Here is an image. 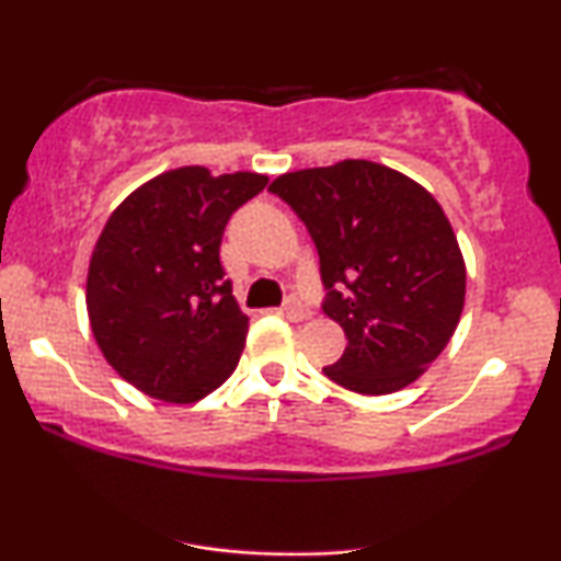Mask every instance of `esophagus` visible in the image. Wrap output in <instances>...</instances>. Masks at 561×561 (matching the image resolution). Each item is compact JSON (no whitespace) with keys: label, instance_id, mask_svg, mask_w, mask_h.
Wrapping results in <instances>:
<instances>
[{"label":"esophagus","instance_id":"esophagus-1","mask_svg":"<svg viewBox=\"0 0 561 561\" xmlns=\"http://www.w3.org/2000/svg\"><path fill=\"white\" fill-rule=\"evenodd\" d=\"M285 317L293 319V321H306L308 317H311V308L302 306L298 298H289L287 306H285Z\"/></svg>","mask_w":561,"mask_h":561}]
</instances>
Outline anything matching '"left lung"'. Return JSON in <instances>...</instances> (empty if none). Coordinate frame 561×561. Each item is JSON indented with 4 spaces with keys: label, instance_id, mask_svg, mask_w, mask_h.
Returning a JSON list of instances; mask_svg holds the SVG:
<instances>
[{
    "label": "left lung",
    "instance_id": "left-lung-1",
    "mask_svg": "<svg viewBox=\"0 0 561 561\" xmlns=\"http://www.w3.org/2000/svg\"><path fill=\"white\" fill-rule=\"evenodd\" d=\"M268 190L306 224L324 313L345 332L343 358L324 375L362 396L416 382L454 337L467 293L465 255L437 199L371 160L282 173Z\"/></svg>",
    "mask_w": 561,
    "mask_h": 561
}]
</instances>
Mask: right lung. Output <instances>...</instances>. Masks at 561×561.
I'll list each match as a JSON object with an SVG mask.
<instances>
[{
	"instance_id": "1",
	"label": "right lung",
	"mask_w": 561,
	"mask_h": 561,
	"mask_svg": "<svg viewBox=\"0 0 561 561\" xmlns=\"http://www.w3.org/2000/svg\"><path fill=\"white\" fill-rule=\"evenodd\" d=\"M266 184L263 173L184 165L107 218L89 261V324L107 364L145 396L195 403L237 369L248 317L218 250L229 216Z\"/></svg>"
}]
</instances>
